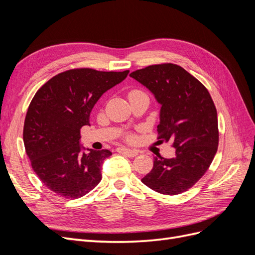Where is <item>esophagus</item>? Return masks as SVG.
Returning a JSON list of instances; mask_svg holds the SVG:
<instances>
[{"label": "esophagus", "instance_id": "esophagus-1", "mask_svg": "<svg viewBox=\"0 0 255 255\" xmlns=\"http://www.w3.org/2000/svg\"><path fill=\"white\" fill-rule=\"evenodd\" d=\"M117 151L119 153H122V154H126V155H128V157H135L138 155V152L137 150H132V149H128V148H123V146H121V148H118Z\"/></svg>", "mask_w": 255, "mask_h": 255}]
</instances>
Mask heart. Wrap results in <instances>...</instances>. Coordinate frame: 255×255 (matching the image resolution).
Listing matches in <instances>:
<instances>
[{
	"label": "heart",
	"mask_w": 255,
	"mask_h": 255,
	"mask_svg": "<svg viewBox=\"0 0 255 255\" xmlns=\"http://www.w3.org/2000/svg\"><path fill=\"white\" fill-rule=\"evenodd\" d=\"M142 95H144L142 91L138 90V89H134V90H130L128 92V99L134 98V97H138V96H142Z\"/></svg>",
	"instance_id": "1"
}]
</instances>
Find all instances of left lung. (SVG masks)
Returning a JSON list of instances; mask_svg holds the SVG:
<instances>
[{
  "mask_svg": "<svg viewBox=\"0 0 255 255\" xmlns=\"http://www.w3.org/2000/svg\"><path fill=\"white\" fill-rule=\"evenodd\" d=\"M160 104V142L171 141L173 158L154 157L153 169L141 179L149 188L173 196L201 179L218 148L217 111L210 92L182 67L161 64L129 74Z\"/></svg>",
  "mask_w": 255,
  "mask_h": 255,
  "instance_id": "8db88e82",
  "label": "left lung"
}]
</instances>
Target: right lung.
<instances>
[{"instance_id":"1","label":"right lung","mask_w":255,"mask_h":255,"mask_svg":"<svg viewBox=\"0 0 255 255\" xmlns=\"http://www.w3.org/2000/svg\"><path fill=\"white\" fill-rule=\"evenodd\" d=\"M128 72L72 69L53 76L36 92L26 113L23 141L34 172L56 195L78 199L101 181L102 164L112 152L85 149L81 128L90 126L98 100Z\"/></svg>"}]
</instances>
